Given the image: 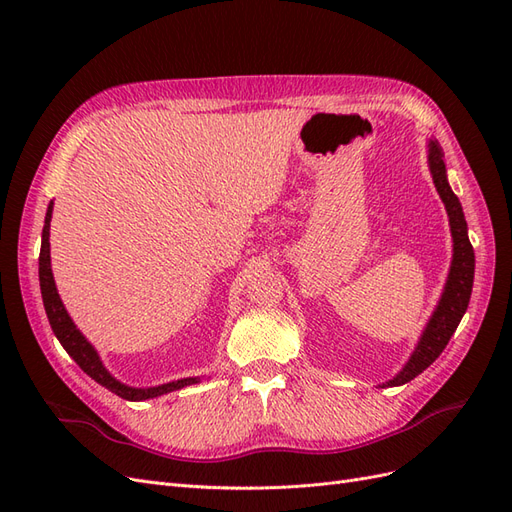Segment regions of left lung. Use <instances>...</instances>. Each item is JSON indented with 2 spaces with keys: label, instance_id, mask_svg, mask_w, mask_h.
<instances>
[{
  "label": "left lung",
  "instance_id": "obj_1",
  "mask_svg": "<svg viewBox=\"0 0 512 512\" xmlns=\"http://www.w3.org/2000/svg\"><path fill=\"white\" fill-rule=\"evenodd\" d=\"M429 168L433 175V183H436L438 194L444 200L446 211H448V220H451V232H453V267L451 273H448V282L444 288L442 299L438 303V309L433 312L427 329L418 342L414 354L410 356L408 365L399 371V374L386 382L384 386H399L414 380L418 374L438 359L442 350L446 348L448 339L453 337L457 331L459 322L466 314L468 303H470V294H472V284H474V247L468 239V224L466 218H463V209L459 198L451 190V185L446 181V166L442 160V149L436 141L429 143Z\"/></svg>",
  "mask_w": 512,
  "mask_h": 512
}]
</instances>
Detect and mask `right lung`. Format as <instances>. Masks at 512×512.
<instances>
[{
	"mask_svg": "<svg viewBox=\"0 0 512 512\" xmlns=\"http://www.w3.org/2000/svg\"><path fill=\"white\" fill-rule=\"evenodd\" d=\"M53 205V203H51ZM51 205L49 211H46V218H44V228H42V247H40V290H42V301H44V309H46V316H49L51 322V329L57 335L59 344L66 348V352L72 356L87 376L94 378L98 384L106 386L108 391H113L115 395L128 399V401H141V399H151V397H158L170 391H177L183 389V386L194 384L198 382V378H183L177 382H168L162 386H153V389H130V386L117 382L108 371L104 369L102 361L98 352L94 350L87 339L76 331L74 322L70 320L68 312L64 309V303H61L57 288H55V280H53V273H51V250H49V226H51Z\"/></svg>",
	"mask_w": 512,
	"mask_h": 512,
	"instance_id": "right-lung-1",
	"label": "right lung"
}]
</instances>
